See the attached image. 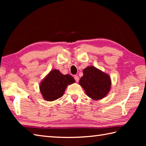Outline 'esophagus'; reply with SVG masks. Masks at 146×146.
<instances>
[{
    "instance_id": "34e87169",
    "label": "esophagus",
    "mask_w": 146,
    "mask_h": 146,
    "mask_svg": "<svg viewBox=\"0 0 146 146\" xmlns=\"http://www.w3.org/2000/svg\"><path fill=\"white\" fill-rule=\"evenodd\" d=\"M74 78H75V81L76 82H78L79 81V77H78V75H75V76H74Z\"/></svg>"
}]
</instances>
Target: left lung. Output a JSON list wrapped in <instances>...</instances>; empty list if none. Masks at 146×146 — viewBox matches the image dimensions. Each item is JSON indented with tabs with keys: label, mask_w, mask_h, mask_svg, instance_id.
I'll return each mask as SVG.
<instances>
[{
	"label": "left lung",
	"mask_w": 146,
	"mask_h": 146,
	"mask_svg": "<svg viewBox=\"0 0 146 146\" xmlns=\"http://www.w3.org/2000/svg\"><path fill=\"white\" fill-rule=\"evenodd\" d=\"M83 73V76L80 78L79 83L86 94L94 100L103 98L110 89L109 76L94 66L86 68Z\"/></svg>",
	"instance_id": "1"
}]
</instances>
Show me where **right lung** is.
I'll return each mask as SVG.
<instances>
[{"label":"right lung","instance_id":"1","mask_svg":"<svg viewBox=\"0 0 146 146\" xmlns=\"http://www.w3.org/2000/svg\"><path fill=\"white\" fill-rule=\"evenodd\" d=\"M75 82L71 75H64L59 70H54L42 80L40 85V90L46 100L53 101L61 97L66 86Z\"/></svg>","mask_w":146,"mask_h":146}]
</instances>
